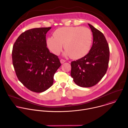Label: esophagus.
<instances>
[{"label": "esophagus", "instance_id": "obj_1", "mask_svg": "<svg viewBox=\"0 0 128 128\" xmlns=\"http://www.w3.org/2000/svg\"><path fill=\"white\" fill-rule=\"evenodd\" d=\"M66 62V61H65V60L63 59H62L60 60V62H61V64H63V63H64V62Z\"/></svg>", "mask_w": 128, "mask_h": 128}]
</instances>
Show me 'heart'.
<instances>
[{"mask_svg":"<svg viewBox=\"0 0 128 128\" xmlns=\"http://www.w3.org/2000/svg\"><path fill=\"white\" fill-rule=\"evenodd\" d=\"M53 35L54 38L50 37L46 40L49 49L58 55L64 44L66 50L65 54L74 59H78L86 56L92 43V31L86 27H61L54 31Z\"/></svg>","mask_w":128,"mask_h":128,"instance_id":"b5f03b06","label":"heart"}]
</instances>
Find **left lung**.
<instances>
[{
  "instance_id": "obj_1",
  "label": "left lung",
  "mask_w": 128,
  "mask_h": 128,
  "mask_svg": "<svg viewBox=\"0 0 128 128\" xmlns=\"http://www.w3.org/2000/svg\"><path fill=\"white\" fill-rule=\"evenodd\" d=\"M93 36L90 52L84 57L71 63V76L78 86L96 85L106 73L109 60V48L104 34L88 24Z\"/></svg>"
}]
</instances>
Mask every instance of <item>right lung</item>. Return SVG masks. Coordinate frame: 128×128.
<instances>
[{
	"mask_svg": "<svg viewBox=\"0 0 128 128\" xmlns=\"http://www.w3.org/2000/svg\"><path fill=\"white\" fill-rule=\"evenodd\" d=\"M51 27L36 28L23 32L12 48V60L16 76L28 90L42 93L54 82L61 64L46 47V34Z\"/></svg>",
	"mask_w": 128,
	"mask_h": 128,
	"instance_id": "add662e5",
	"label": "right lung"
}]
</instances>
